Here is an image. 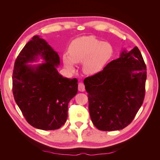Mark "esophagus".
<instances>
[{
	"label": "esophagus",
	"mask_w": 160,
	"mask_h": 160,
	"mask_svg": "<svg viewBox=\"0 0 160 160\" xmlns=\"http://www.w3.org/2000/svg\"><path fill=\"white\" fill-rule=\"evenodd\" d=\"M78 89H79V91H81V92L85 91V85L83 83H82V82H81V83H79Z\"/></svg>",
	"instance_id": "esophagus-1"
}]
</instances>
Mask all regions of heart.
<instances>
[{
  "label": "heart",
  "mask_w": 160,
  "mask_h": 160,
  "mask_svg": "<svg viewBox=\"0 0 160 160\" xmlns=\"http://www.w3.org/2000/svg\"><path fill=\"white\" fill-rule=\"evenodd\" d=\"M69 55L62 57L64 65L70 71H74L75 63H82L85 74L99 73L108 65L113 55L110 43L103 42L93 36H83L72 41L69 46Z\"/></svg>",
  "instance_id": "1"
}]
</instances>
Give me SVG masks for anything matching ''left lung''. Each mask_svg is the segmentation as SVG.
Here are the masks:
<instances>
[{
	"mask_svg": "<svg viewBox=\"0 0 160 160\" xmlns=\"http://www.w3.org/2000/svg\"><path fill=\"white\" fill-rule=\"evenodd\" d=\"M146 65L137 47L123 51L99 73L84 79L92 122L101 131L123 129L143 102Z\"/></svg>",
	"mask_w": 160,
	"mask_h": 160,
	"instance_id": "1",
	"label": "left lung"
}]
</instances>
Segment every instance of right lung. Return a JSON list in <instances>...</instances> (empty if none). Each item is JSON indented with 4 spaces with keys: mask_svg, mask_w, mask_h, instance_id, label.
I'll return each mask as SVG.
<instances>
[{
    "mask_svg": "<svg viewBox=\"0 0 160 160\" xmlns=\"http://www.w3.org/2000/svg\"><path fill=\"white\" fill-rule=\"evenodd\" d=\"M38 56L45 63L27 65ZM57 52L42 38L34 36L19 53L12 73V93L27 122L42 130L60 128L67 119L68 103L77 94V79L59 73Z\"/></svg>",
    "mask_w": 160,
    "mask_h": 160,
    "instance_id": "right-lung-1",
    "label": "right lung"
}]
</instances>
